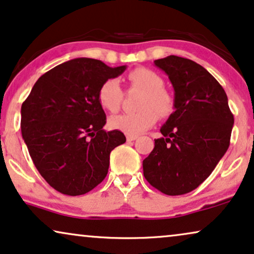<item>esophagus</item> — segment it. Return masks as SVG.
<instances>
[{"label": "esophagus", "instance_id": "34e87169", "mask_svg": "<svg viewBox=\"0 0 254 254\" xmlns=\"http://www.w3.org/2000/svg\"><path fill=\"white\" fill-rule=\"evenodd\" d=\"M137 139L136 135H127V141L128 142H131V141H135Z\"/></svg>", "mask_w": 254, "mask_h": 254}]
</instances>
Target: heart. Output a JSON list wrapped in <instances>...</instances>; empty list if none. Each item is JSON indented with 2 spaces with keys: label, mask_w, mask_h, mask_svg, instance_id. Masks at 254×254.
Segmentation results:
<instances>
[{
  "label": "heart",
  "mask_w": 254,
  "mask_h": 254,
  "mask_svg": "<svg viewBox=\"0 0 254 254\" xmlns=\"http://www.w3.org/2000/svg\"><path fill=\"white\" fill-rule=\"evenodd\" d=\"M130 86L146 92L141 103L142 111L136 113H123L112 117L108 124L115 130L128 135H139L154 126L157 114L167 118L173 113L175 101L173 95L164 90V80L159 73L147 67L134 68L128 73ZM124 92L118 79H106L98 91L99 103L105 110L117 112L123 103Z\"/></svg>",
  "instance_id": "b5f03b06"
}]
</instances>
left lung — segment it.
<instances>
[{
  "label": "left lung",
  "mask_w": 254,
  "mask_h": 254,
  "mask_svg": "<svg viewBox=\"0 0 254 254\" xmlns=\"http://www.w3.org/2000/svg\"><path fill=\"white\" fill-rule=\"evenodd\" d=\"M154 63L173 84L175 111L143 160V175L166 195H184L202 184L226 153L235 119L222 85L199 64L177 56Z\"/></svg>",
  "instance_id": "left-lung-1"
}]
</instances>
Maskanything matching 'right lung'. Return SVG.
Masks as SVG:
<instances>
[{"label":"right lung","instance_id":"obj_1","mask_svg":"<svg viewBox=\"0 0 254 254\" xmlns=\"http://www.w3.org/2000/svg\"><path fill=\"white\" fill-rule=\"evenodd\" d=\"M126 66L110 67L92 58H75L36 81L22 104L21 130L32 162L57 191L84 195L106 177L110 154L126 142L120 130L106 131L98 91Z\"/></svg>","mask_w":254,"mask_h":254}]
</instances>
